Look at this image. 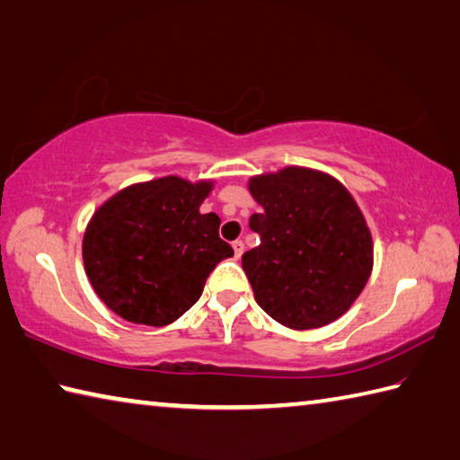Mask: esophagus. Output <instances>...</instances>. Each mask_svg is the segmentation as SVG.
Returning a JSON list of instances; mask_svg holds the SVG:
<instances>
[{"instance_id":"1","label":"esophagus","mask_w":460,"mask_h":460,"mask_svg":"<svg viewBox=\"0 0 460 460\" xmlns=\"http://www.w3.org/2000/svg\"><path fill=\"white\" fill-rule=\"evenodd\" d=\"M233 249H235V258H241V253L245 252V243L241 239H237V241H233Z\"/></svg>"}]
</instances>
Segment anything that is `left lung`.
Returning a JSON list of instances; mask_svg holds the SVG:
<instances>
[{
	"instance_id": "left-lung-1",
	"label": "left lung",
	"mask_w": 460,
	"mask_h": 460,
	"mask_svg": "<svg viewBox=\"0 0 460 460\" xmlns=\"http://www.w3.org/2000/svg\"><path fill=\"white\" fill-rule=\"evenodd\" d=\"M249 192L263 207L249 217L260 245L241 266L258 305L298 331L337 321L373 268L371 233L351 194L329 174L296 166L252 178Z\"/></svg>"
}]
</instances>
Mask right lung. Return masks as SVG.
<instances>
[{"label":"right lung","instance_id":"1","mask_svg":"<svg viewBox=\"0 0 460 460\" xmlns=\"http://www.w3.org/2000/svg\"><path fill=\"white\" fill-rule=\"evenodd\" d=\"M211 186L158 178L118 192L93 215L84 270L115 314L147 326L174 323L200 298L217 263L231 258L219 217L199 211Z\"/></svg>","mask_w":460,"mask_h":460}]
</instances>
